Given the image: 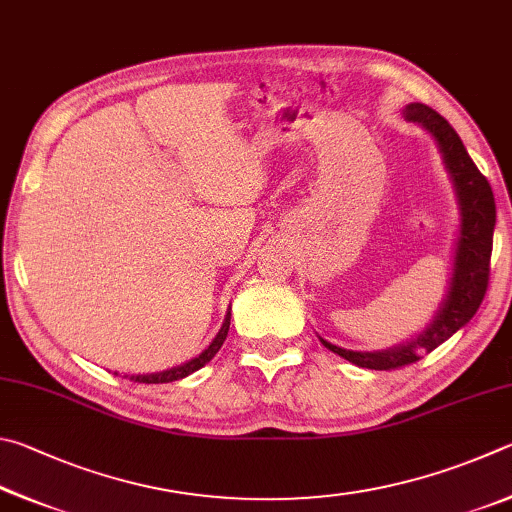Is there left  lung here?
Masks as SVG:
<instances>
[{
    "instance_id": "left-lung-1",
    "label": "left lung",
    "mask_w": 512,
    "mask_h": 512,
    "mask_svg": "<svg viewBox=\"0 0 512 512\" xmlns=\"http://www.w3.org/2000/svg\"><path fill=\"white\" fill-rule=\"evenodd\" d=\"M405 119L411 123L423 125L438 143V150L443 155V164L452 177L456 200L461 211V229L454 251V270L452 281L447 288L441 308L429 321L427 328L418 337L407 344H400L389 351H346L342 346H335L321 339L328 351L337 353L344 360L353 362L362 369L373 371H391L400 366L414 364L425 353H432L434 348L447 342L456 330L463 328L477 315L483 297L488 290L490 276V254H492V233H495L497 211L495 195L488 179L474 166L468 150L454 128L441 114L423 103H411L405 110Z\"/></svg>"
}]
</instances>
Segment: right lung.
<instances>
[{"label": "right lung", "mask_w": 512, "mask_h": 512, "mask_svg": "<svg viewBox=\"0 0 512 512\" xmlns=\"http://www.w3.org/2000/svg\"><path fill=\"white\" fill-rule=\"evenodd\" d=\"M229 310H231V308H229ZM229 324H231V312H227V315H224V324H222V328L218 330V335L213 337V342H211L209 346H206L200 355L193 357L191 362L179 364V366H175V369L159 371V373L130 375V380H132V382H146V384H161V382H175V380H182V378H186V375L195 373L197 369H202V366H204L206 362H211L213 357H215V353L220 351V346L224 344V339H227ZM125 378H128V375H125Z\"/></svg>", "instance_id": "add662e5"}]
</instances>
